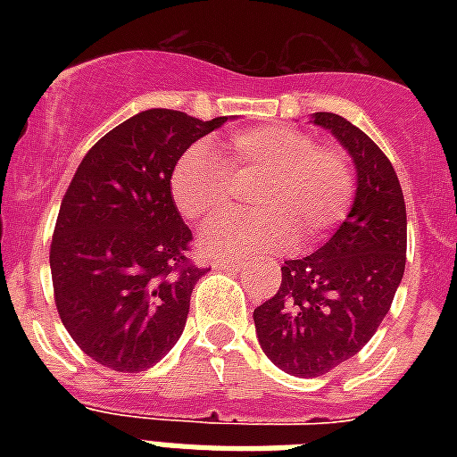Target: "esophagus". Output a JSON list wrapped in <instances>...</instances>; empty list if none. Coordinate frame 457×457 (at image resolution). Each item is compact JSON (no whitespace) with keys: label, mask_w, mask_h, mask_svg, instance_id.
<instances>
[{"label":"esophagus","mask_w":457,"mask_h":457,"mask_svg":"<svg viewBox=\"0 0 457 457\" xmlns=\"http://www.w3.org/2000/svg\"><path fill=\"white\" fill-rule=\"evenodd\" d=\"M213 268H229V270H242L244 268V261H225V258H220V261H215Z\"/></svg>","instance_id":"obj_1"}]
</instances>
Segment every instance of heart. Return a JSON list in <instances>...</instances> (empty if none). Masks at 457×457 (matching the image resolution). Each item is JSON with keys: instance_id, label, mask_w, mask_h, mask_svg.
Masks as SVG:
<instances>
[{"instance_id": "1", "label": "heart", "mask_w": 457, "mask_h": 457, "mask_svg": "<svg viewBox=\"0 0 457 457\" xmlns=\"http://www.w3.org/2000/svg\"><path fill=\"white\" fill-rule=\"evenodd\" d=\"M179 154L170 170V194L187 220H218L232 204V179H261L251 194L253 213L215 222L204 249L215 256H251L318 246L346 220L355 199L353 161L339 146L318 145L292 125H258L232 132L218 145Z\"/></svg>"}]
</instances>
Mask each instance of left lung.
Returning a JSON list of instances; mask_svg holds the SVG:
<instances>
[{
	"label": "left lung",
	"instance_id": "obj_1",
	"mask_svg": "<svg viewBox=\"0 0 457 457\" xmlns=\"http://www.w3.org/2000/svg\"><path fill=\"white\" fill-rule=\"evenodd\" d=\"M312 123L346 146L358 189L332 239L287 261L278 294L253 311L261 348L294 377L325 375L375 337L403 279L408 246L403 189L386 154L337 113L320 111Z\"/></svg>",
	"mask_w": 457,
	"mask_h": 457
}]
</instances>
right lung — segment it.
Here are the masks:
<instances>
[{
  "label": "right lung",
  "mask_w": 457,
  "mask_h": 457,
  "mask_svg": "<svg viewBox=\"0 0 457 457\" xmlns=\"http://www.w3.org/2000/svg\"><path fill=\"white\" fill-rule=\"evenodd\" d=\"M225 120L142 111L85 154L63 194L49 249L54 301L75 344L106 368H152L185 329L206 268L189 258L170 170Z\"/></svg>",
  "instance_id": "obj_1"
}]
</instances>
